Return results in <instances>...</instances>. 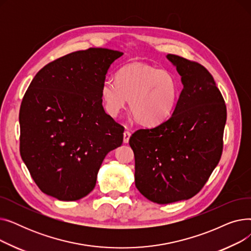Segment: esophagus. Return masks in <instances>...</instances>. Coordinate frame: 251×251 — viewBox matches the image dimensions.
<instances>
[{
  "label": "esophagus",
  "mask_w": 251,
  "mask_h": 251,
  "mask_svg": "<svg viewBox=\"0 0 251 251\" xmlns=\"http://www.w3.org/2000/svg\"><path fill=\"white\" fill-rule=\"evenodd\" d=\"M130 136H131L130 131H128V130H125V131H124V134H123V141H124V143H127V142L129 141V138H130Z\"/></svg>",
  "instance_id": "34e87169"
}]
</instances>
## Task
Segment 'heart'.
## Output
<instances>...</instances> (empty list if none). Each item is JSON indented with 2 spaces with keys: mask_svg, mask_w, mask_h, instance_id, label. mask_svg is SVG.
Returning <instances> with one entry per match:
<instances>
[{
  "mask_svg": "<svg viewBox=\"0 0 251 251\" xmlns=\"http://www.w3.org/2000/svg\"><path fill=\"white\" fill-rule=\"evenodd\" d=\"M105 110L116 116L127 100L136 120L148 126L163 122L173 113L179 97L176 77L166 70L132 62L119 68L116 80L105 79L101 86Z\"/></svg>",
  "mask_w": 251,
  "mask_h": 251,
  "instance_id": "b5f03b06",
  "label": "heart"
}]
</instances>
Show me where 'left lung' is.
I'll list each match as a JSON object with an SVG mask.
<instances>
[{
  "mask_svg": "<svg viewBox=\"0 0 251 251\" xmlns=\"http://www.w3.org/2000/svg\"><path fill=\"white\" fill-rule=\"evenodd\" d=\"M184 85L173 114L129 139L135 186L159 204L199 193L220 162L227 109L213 75L200 63L169 54Z\"/></svg>",
  "mask_w": 251,
  "mask_h": 251,
  "instance_id": "1",
  "label": "left lung"
}]
</instances>
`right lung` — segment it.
I'll list each match as a JSON object with an SVG mask.
<instances>
[{
	"mask_svg": "<svg viewBox=\"0 0 251 251\" xmlns=\"http://www.w3.org/2000/svg\"><path fill=\"white\" fill-rule=\"evenodd\" d=\"M122 51L89 48L39 70L22 99L20 154L38 188L59 201L86 196L100 165L123 142L124 127L105 114L101 86Z\"/></svg>",
	"mask_w": 251,
	"mask_h": 251,
	"instance_id": "right-lung-1",
	"label": "right lung"
}]
</instances>
